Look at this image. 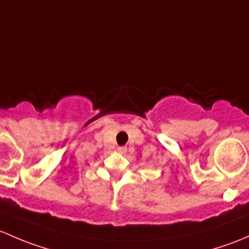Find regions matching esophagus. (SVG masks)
Segmentation results:
<instances>
[{"mask_svg": "<svg viewBox=\"0 0 249 249\" xmlns=\"http://www.w3.org/2000/svg\"><path fill=\"white\" fill-rule=\"evenodd\" d=\"M119 151H120V152L124 153V152H125V151H127V148H125L124 146H122V147H119Z\"/></svg>", "mask_w": 249, "mask_h": 249, "instance_id": "1", "label": "esophagus"}]
</instances>
